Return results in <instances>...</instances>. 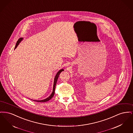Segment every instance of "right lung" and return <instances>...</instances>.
<instances>
[{
  "mask_svg": "<svg viewBox=\"0 0 133 133\" xmlns=\"http://www.w3.org/2000/svg\"><path fill=\"white\" fill-rule=\"evenodd\" d=\"M22 40V38H20L18 40V41H17V43H16V46H15V49L17 47V46L18 45V44H19V43L21 42V41ZM64 71L63 69H61L60 70H59L58 72V73H57V74L56 75V76L55 77V78H54V85H53V92H52V94H51L50 96H49V97H48L47 98H46V99H45L44 100H38V101H37V100H33V101H34L36 102H47L49 100H50L54 96V93H55V86H56V83H57V80H58V77H59V75H60V74L61 73V72H62V71Z\"/></svg>",
  "mask_w": 133,
  "mask_h": 133,
  "instance_id": "1",
  "label": "right lung"
}]
</instances>
